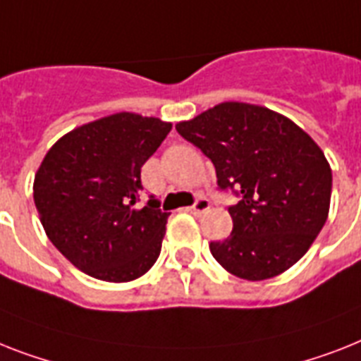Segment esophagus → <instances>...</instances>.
<instances>
[{
    "label": "esophagus",
    "mask_w": 361,
    "mask_h": 361,
    "mask_svg": "<svg viewBox=\"0 0 361 361\" xmlns=\"http://www.w3.org/2000/svg\"><path fill=\"white\" fill-rule=\"evenodd\" d=\"M188 210H190V214H195V216H199V214L210 210V201H208L207 197H199L197 201H195V204L188 208Z\"/></svg>",
    "instance_id": "esophagus-1"
}]
</instances>
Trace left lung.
Masks as SVG:
<instances>
[{"label": "left lung", "instance_id": "left-lung-1", "mask_svg": "<svg viewBox=\"0 0 361 361\" xmlns=\"http://www.w3.org/2000/svg\"><path fill=\"white\" fill-rule=\"evenodd\" d=\"M175 129L212 160L217 186L240 195L228 207L231 236L210 243L221 267L266 281L297 264L323 228L332 193L330 164L310 134L275 110L238 101Z\"/></svg>", "mask_w": 361, "mask_h": 361}]
</instances>
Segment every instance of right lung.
Returning <instances> with one entry per match:
<instances>
[{
    "instance_id": "add662e5",
    "label": "right lung",
    "mask_w": 361,
    "mask_h": 361,
    "mask_svg": "<svg viewBox=\"0 0 361 361\" xmlns=\"http://www.w3.org/2000/svg\"><path fill=\"white\" fill-rule=\"evenodd\" d=\"M171 123L118 112L56 140L35 175L32 197L53 245L86 275L130 282L157 262L168 212L136 207L140 171Z\"/></svg>"
}]
</instances>
